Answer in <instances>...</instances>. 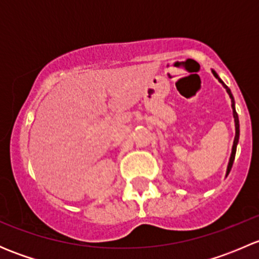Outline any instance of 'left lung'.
<instances>
[{
	"instance_id": "8db88e82",
	"label": "left lung",
	"mask_w": 259,
	"mask_h": 259,
	"mask_svg": "<svg viewBox=\"0 0 259 259\" xmlns=\"http://www.w3.org/2000/svg\"><path fill=\"white\" fill-rule=\"evenodd\" d=\"M211 72H213L214 77H217L218 79L219 82L223 85V88L226 89V91L228 93L229 98H231V101H232V110H233V117H234V126H236V137H234V142H233V146H232V154H231V158H229V163H228V166H227V173H226V177L228 176L229 171H231L232 169V165H233V161H234V158H236V151H237V145H238V140H239V119H238V114H237L236 111V103H234V98L233 95H232L231 90H229L228 86L226 85V83L222 81L221 77L218 76V74H217L214 70H211Z\"/></svg>"
}]
</instances>
